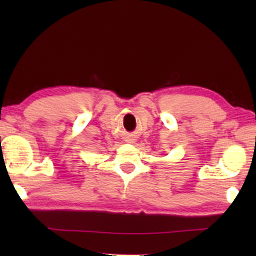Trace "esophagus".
I'll return each instance as SVG.
<instances>
[{
  "label": "esophagus",
  "instance_id": "esophagus-1",
  "mask_svg": "<svg viewBox=\"0 0 256 256\" xmlns=\"http://www.w3.org/2000/svg\"><path fill=\"white\" fill-rule=\"evenodd\" d=\"M130 141H132V140H130Z\"/></svg>",
  "mask_w": 256,
  "mask_h": 256
}]
</instances>
